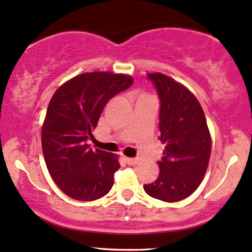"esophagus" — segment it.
Returning <instances> with one entry per match:
<instances>
[{
  "mask_svg": "<svg viewBox=\"0 0 252 252\" xmlns=\"http://www.w3.org/2000/svg\"><path fill=\"white\" fill-rule=\"evenodd\" d=\"M126 160L129 165H136L139 163L138 157H135V158H126Z\"/></svg>",
  "mask_w": 252,
  "mask_h": 252,
  "instance_id": "34e87169",
  "label": "esophagus"
}]
</instances>
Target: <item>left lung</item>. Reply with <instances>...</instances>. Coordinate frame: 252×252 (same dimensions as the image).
<instances>
[{
    "label": "left lung",
    "instance_id": "1",
    "mask_svg": "<svg viewBox=\"0 0 252 252\" xmlns=\"http://www.w3.org/2000/svg\"><path fill=\"white\" fill-rule=\"evenodd\" d=\"M159 97V141L165 144L159 175L144 184L148 195L178 202L198 188L207 171L211 138L203 109L186 87L165 75L148 74Z\"/></svg>",
    "mask_w": 252,
    "mask_h": 252
}]
</instances>
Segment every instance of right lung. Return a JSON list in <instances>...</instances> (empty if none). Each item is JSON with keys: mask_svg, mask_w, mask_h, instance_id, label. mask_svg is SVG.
<instances>
[{"mask_svg": "<svg viewBox=\"0 0 252 252\" xmlns=\"http://www.w3.org/2000/svg\"><path fill=\"white\" fill-rule=\"evenodd\" d=\"M132 82L126 75L86 72L65 82L50 99L42 126V150L54 182L71 198L95 201L113 188L120 169L116 156L93 150L88 142L109 99Z\"/></svg>", "mask_w": 252, "mask_h": 252, "instance_id": "right-lung-1", "label": "right lung"}]
</instances>
